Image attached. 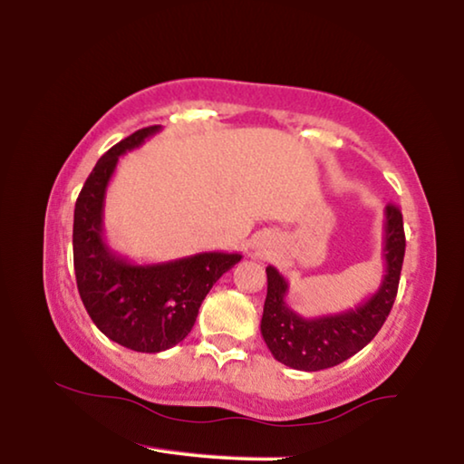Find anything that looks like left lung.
<instances>
[{
	"mask_svg": "<svg viewBox=\"0 0 464 464\" xmlns=\"http://www.w3.org/2000/svg\"><path fill=\"white\" fill-rule=\"evenodd\" d=\"M382 260L384 276L379 290L354 309L321 317H301L288 307V282L268 266V295L264 303L262 337L272 356L295 371H324L343 362L379 334L397 296L405 256L401 210L392 204L384 208Z\"/></svg>",
	"mask_w": 464,
	"mask_h": 464,
	"instance_id": "left-lung-1",
	"label": "left lung"
}]
</instances>
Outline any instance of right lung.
Masks as SVG:
<instances>
[{
    "label": "right lung",
    "mask_w": 464,
    "mask_h": 464,
    "mask_svg": "<svg viewBox=\"0 0 464 464\" xmlns=\"http://www.w3.org/2000/svg\"><path fill=\"white\" fill-rule=\"evenodd\" d=\"M161 127L140 129L98 160L85 179L73 215V266L85 311L102 334L124 348L157 354L190 334L215 282L241 262V254L202 251L160 264H135L104 237V200L121 155Z\"/></svg>",
    "instance_id": "add662e5"
}]
</instances>
